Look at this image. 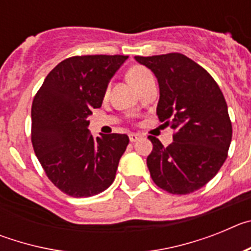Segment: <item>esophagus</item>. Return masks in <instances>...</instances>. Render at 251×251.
Wrapping results in <instances>:
<instances>
[{
  "mask_svg": "<svg viewBox=\"0 0 251 251\" xmlns=\"http://www.w3.org/2000/svg\"><path fill=\"white\" fill-rule=\"evenodd\" d=\"M128 137H129L130 142H137L139 138H141V136H139V134H137V133H129V136Z\"/></svg>",
  "mask_w": 251,
  "mask_h": 251,
  "instance_id": "obj_1",
  "label": "esophagus"
}]
</instances>
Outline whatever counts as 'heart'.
<instances>
[{"label":"heart","instance_id":"heart-1","mask_svg":"<svg viewBox=\"0 0 251 251\" xmlns=\"http://www.w3.org/2000/svg\"><path fill=\"white\" fill-rule=\"evenodd\" d=\"M128 77H129L130 83L138 89L139 86L143 85L146 81L153 79V75L150 69H147L146 66L134 65L128 70Z\"/></svg>","mask_w":251,"mask_h":251}]
</instances>
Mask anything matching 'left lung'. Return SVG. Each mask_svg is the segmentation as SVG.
I'll return each instance as SVG.
<instances>
[{
	"instance_id": "1",
	"label": "left lung",
	"mask_w": 251,
	"mask_h": 251,
	"mask_svg": "<svg viewBox=\"0 0 251 251\" xmlns=\"http://www.w3.org/2000/svg\"><path fill=\"white\" fill-rule=\"evenodd\" d=\"M136 60L156 75V114L175 130L167 147L148 137L153 145L147 157L151 177L170 194H191L219 172L227 157L232 126L223 92L202 66L179 52Z\"/></svg>"
}]
</instances>
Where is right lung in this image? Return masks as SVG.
Wrapping results in <instances>:
<instances>
[{
    "label": "right lung",
    "instance_id": "right-lung-1",
    "mask_svg": "<svg viewBox=\"0 0 251 251\" xmlns=\"http://www.w3.org/2000/svg\"><path fill=\"white\" fill-rule=\"evenodd\" d=\"M124 55H81L57 64L45 77L31 106V142L46 176L73 197L103 192L114 181L127 134L93 138L92 110L103 101L106 86Z\"/></svg>",
    "mask_w": 251,
    "mask_h": 251
}]
</instances>
